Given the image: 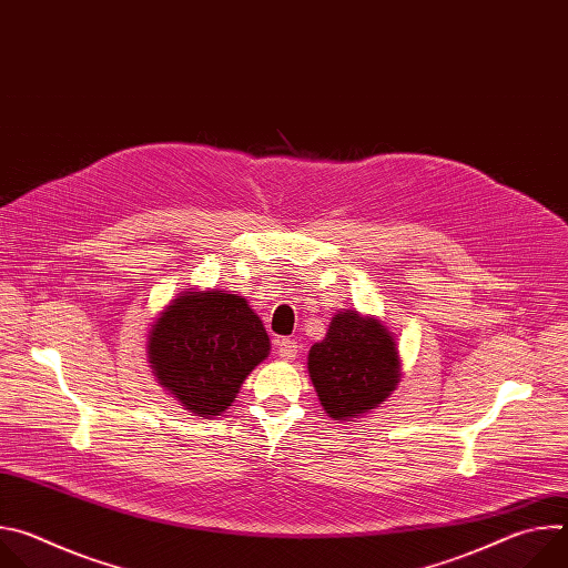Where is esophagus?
Instances as JSON below:
<instances>
[{"label":"esophagus","instance_id":"esophagus-1","mask_svg":"<svg viewBox=\"0 0 568 568\" xmlns=\"http://www.w3.org/2000/svg\"><path fill=\"white\" fill-rule=\"evenodd\" d=\"M276 348H278V357L281 359H294L296 357V342L294 339H287V337H278L276 339Z\"/></svg>","mask_w":568,"mask_h":568}]
</instances>
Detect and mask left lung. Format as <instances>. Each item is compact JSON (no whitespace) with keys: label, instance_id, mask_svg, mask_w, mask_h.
<instances>
[{"label":"left lung","instance_id":"8db88e82","mask_svg":"<svg viewBox=\"0 0 568 568\" xmlns=\"http://www.w3.org/2000/svg\"><path fill=\"white\" fill-rule=\"evenodd\" d=\"M307 371L323 412L335 420H353L395 390L399 355L379 318L346 310L333 316L326 337L310 348Z\"/></svg>","mask_w":568,"mask_h":568}]
</instances>
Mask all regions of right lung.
Wrapping results in <instances>:
<instances>
[{
    "label": "right lung",
    "mask_w": 568,
    "mask_h": 568,
    "mask_svg": "<svg viewBox=\"0 0 568 568\" xmlns=\"http://www.w3.org/2000/svg\"><path fill=\"white\" fill-rule=\"evenodd\" d=\"M270 355V337L247 298L224 290L182 292L148 335L154 377L191 414H224L242 382Z\"/></svg>",
    "instance_id": "1"
}]
</instances>
